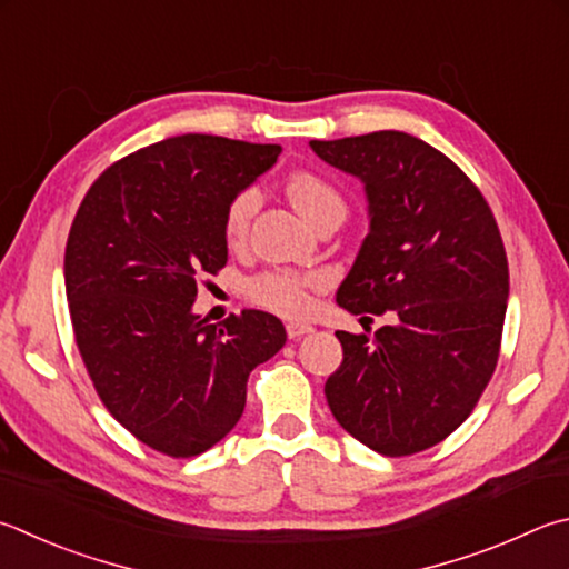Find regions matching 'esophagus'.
Returning a JSON list of instances; mask_svg holds the SVG:
<instances>
[{
    "mask_svg": "<svg viewBox=\"0 0 569 569\" xmlns=\"http://www.w3.org/2000/svg\"><path fill=\"white\" fill-rule=\"evenodd\" d=\"M286 333L291 340H298L308 333H313V326L311 323H286Z\"/></svg>",
    "mask_w": 569,
    "mask_h": 569,
    "instance_id": "34e87169",
    "label": "esophagus"
}]
</instances>
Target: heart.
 Masks as SVG:
<instances>
[{"label":"heart","instance_id":"b5f03b06","mask_svg":"<svg viewBox=\"0 0 569 569\" xmlns=\"http://www.w3.org/2000/svg\"><path fill=\"white\" fill-rule=\"evenodd\" d=\"M286 189L296 209L313 226L333 211L346 213L343 193L316 171H296L288 179ZM258 209H261V191L256 186H246V189L231 196L223 211L226 243L236 249V246L246 241ZM320 283H323V278L318 273H298L291 271V268H268V271L256 273L246 281V296H249L251 303L276 316L298 318L311 308V291Z\"/></svg>","mask_w":569,"mask_h":569}]
</instances>
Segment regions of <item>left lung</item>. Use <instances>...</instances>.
I'll list each match as a JSON object with an SVG mask.
<instances>
[{"instance_id": "left-lung-1", "label": "left lung", "mask_w": 569, "mask_h": 569, "mask_svg": "<svg viewBox=\"0 0 569 569\" xmlns=\"http://www.w3.org/2000/svg\"><path fill=\"white\" fill-rule=\"evenodd\" d=\"M363 181L370 229L336 301L396 313L373 336L336 330L343 363L326 380L340 428L388 458L462 426L500 356L510 273L488 201L460 167L402 131L311 141Z\"/></svg>"}]
</instances>
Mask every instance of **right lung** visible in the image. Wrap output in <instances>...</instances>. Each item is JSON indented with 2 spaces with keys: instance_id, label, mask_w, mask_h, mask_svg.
Wrapping results in <instances>:
<instances>
[{
  "instance_id": "obj_1",
  "label": "right lung",
  "mask_w": 569,
  "mask_h": 569,
  "mask_svg": "<svg viewBox=\"0 0 569 569\" xmlns=\"http://www.w3.org/2000/svg\"><path fill=\"white\" fill-rule=\"evenodd\" d=\"M281 147L183 133L129 153L91 183L71 223L64 283L81 360L133 438L193 458L229 436L281 320L241 311L221 326L191 308L199 278L229 261L223 211Z\"/></svg>"
}]
</instances>
